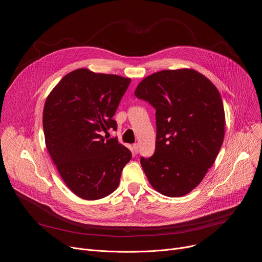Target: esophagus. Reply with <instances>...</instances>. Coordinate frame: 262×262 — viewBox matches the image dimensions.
Returning <instances> with one entry per match:
<instances>
[{"mask_svg": "<svg viewBox=\"0 0 262 262\" xmlns=\"http://www.w3.org/2000/svg\"><path fill=\"white\" fill-rule=\"evenodd\" d=\"M133 151H134L135 155L139 154V145L138 144H134L133 145Z\"/></svg>", "mask_w": 262, "mask_h": 262, "instance_id": "obj_1", "label": "esophagus"}]
</instances>
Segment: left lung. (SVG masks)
Listing matches in <instances>:
<instances>
[{
  "mask_svg": "<svg viewBox=\"0 0 262 262\" xmlns=\"http://www.w3.org/2000/svg\"><path fill=\"white\" fill-rule=\"evenodd\" d=\"M135 95L156 108V150L140 160L149 182L165 196L186 195L223 144L225 113L217 89L194 69L162 70L145 78Z\"/></svg>",
  "mask_w": 262,
  "mask_h": 262,
  "instance_id": "1",
  "label": "left lung"
}]
</instances>
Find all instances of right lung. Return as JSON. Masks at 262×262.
Wrapping results in <instances>:
<instances>
[{
	"label": "right lung",
	"instance_id": "1",
	"mask_svg": "<svg viewBox=\"0 0 262 262\" xmlns=\"http://www.w3.org/2000/svg\"><path fill=\"white\" fill-rule=\"evenodd\" d=\"M130 79L73 70L48 96L42 116L48 151L69 190L86 200L113 193L132 152L106 137ZM106 136L103 137V133Z\"/></svg>",
	"mask_w": 262,
	"mask_h": 262
}]
</instances>
